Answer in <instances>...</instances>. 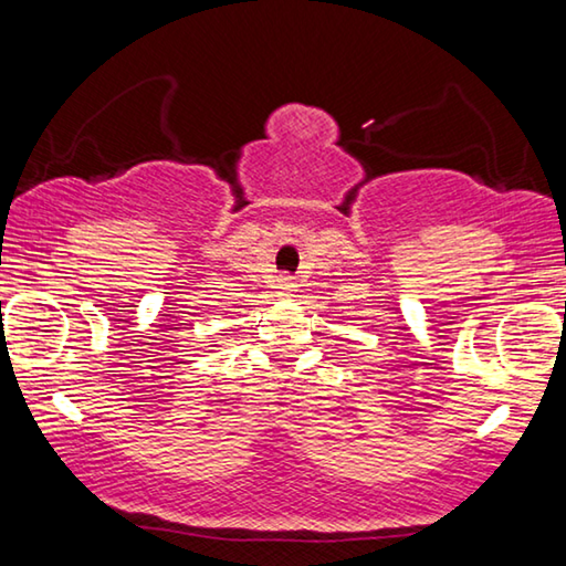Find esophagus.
Segmentation results:
<instances>
[{
    "mask_svg": "<svg viewBox=\"0 0 566 566\" xmlns=\"http://www.w3.org/2000/svg\"><path fill=\"white\" fill-rule=\"evenodd\" d=\"M294 286H296L294 280H292V276H286V274H282L280 280H276V290H280L282 296H290L294 292Z\"/></svg>",
    "mask_w": 566,
    "mask_h": 566,
    "instance_id": "1",
    "label": "esophagus"
}]
</instances>
